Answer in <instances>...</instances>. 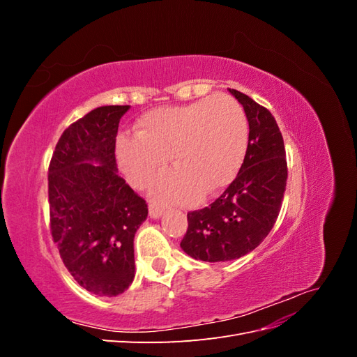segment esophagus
<instances>
[{
	"label": "esophagus",
	"instance_id": "34e87169",
	"mask_svg": "<svg viewBox=\"0 0 357 357\" xmlns=\"http://www.w3.org/2000/svg\"><path fill=\"white\" fill-rule=\"evenodd\" d=\"M162 213H164V210L158 207V205H155V204L149 205V214H150V218H152V219H159Z\"/></svg>",
	"mask_w": 357,
	"mask_h": 357
}]
</instances>
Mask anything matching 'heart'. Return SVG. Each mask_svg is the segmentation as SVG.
<instances>
[{
	"label": "heart",
	"instance_id": "obj_1",
	"mask_svg": "<svg viewBox=\"0 0 357 357\" xmlns=\"http://www.w3.org/2000/svg\"><path fill=\"white\" fill-rule=\"evenodd\" d=\"M248 146V123L240 102L228 95L146 113L137 135L117 142V159L126 180L143 188L169 156L171 171L150 185L162 202L210 198L238 174Z\"/></svg>",
	"mask_w": 357,
	"mask_h": 357
}]
</instances>
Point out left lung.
<instances>
[{"label":"left lung","mask_w":357,"mask_h":357,"mask_svg":"<svg viewBox=\"0 0 357 357\" xmlns=\"http://www.w3.org/2000/svg\"><path fill=\"white\" fill-rule=\"evenodd\" d=\"M229 92L245 112L248 146L228 189L210 207L188 213L180 247L204 262L232 261L255 250L273 229L286 190V150L274 116L243 92Z\"/></svg>","instance_id":"8db88e82"}]
</instances>
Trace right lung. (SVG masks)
Listing matches in <instances>:
<instances>
[{
  "instance_id": "obj_1",
  "label": "right lung",
  "mask_w": 357,
  "mask_h": 357,
  "mask_svg": "<svg viewBox=\"0 0 357 357\" xmlns=\"http://www.w3.org/2000/svg\"><path fill=\"white\" fill-rule=\"evenodd\" d=\"M129 105H104L62 132L49 165L50 231L83 289L117 296L135 275L134 236L147 204L117 174L116 135Z\"/></svg>"
}]
</instances>
